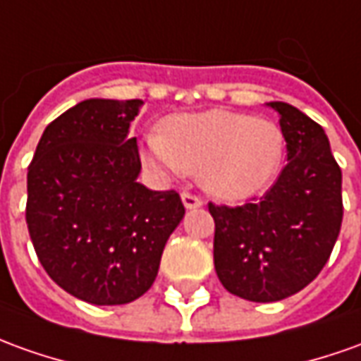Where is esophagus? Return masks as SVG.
Returning <instances> with one entry per match:
<instances>
[{
    "label": "esophagus",
    "instance_id": "obj_1",
    "mask_svg": "<svg viewBox=\"0 0 361 361\" xmlns=\"http://www.w3.org/2000/svg\"><path fill=\"white\" fill-rule=\"evenodd\" d=\"M183 202H185L188 210H192V208H200L202 206V198L192 195V192H183Z\"/></svg>",
    "mask_w": 361,
    "mask_h": 361
}]
</instances>
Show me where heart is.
<instances>
[{
	"label": "heart",
	"instance_id": "1",
	"mask_svg": "<svg viewBox=\"0 0 361 361\" xmlns=\"http://www.w3.org/2000/svg\"><path fill=\"white\" fill-rule=\"evenodd\" d=\"M283 155L277 123L228 109L173 116L145 141V161L153 169L200 175L206 190L222 200H245L265 190Z\"/></svg>",
	"mask_w": 361,
	"mask_h": 361
}]
</instances>
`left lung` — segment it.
I'll return each instance as SVG.
<instances>
[{
	"label": "left lung",
	"instance_id": "8db88e82",
	"mask_svg": "<svg viewBox=\"0 0 361 361\" xmlns=\"http://www.w3.org/2000/svg\"><path fill=\"white\" fill-rule=\"evenodd\" d=\"M269 106L287 141V166L277 183L243 206L208 202L218 279L253 302L287 299L317 279L344 216L342 171L324 129L290 104Z\"/></svg>",
	"mask_w": 361,
	"mask_h": 361
}]
</instances>
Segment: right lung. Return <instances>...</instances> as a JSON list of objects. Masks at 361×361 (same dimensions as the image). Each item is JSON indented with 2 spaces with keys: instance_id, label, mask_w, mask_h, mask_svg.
I'll return each instance as SVG.
<instances>
[{
  "instance_id": "add662e5",
  "label": "right lung",
  "mask_w": 361,
  "mask_h": 361,
  "mask_svg": "<svg viewBox=\"0 0 361 361\" xmlns=\"http://www.w3.org/2000/svg\"><path fill=\"white\" fill-rule=\"evenodd\" d=\"M141 100H84L51 121L27 173V228L59 287L90 305H128L153 285L185 216L176 190L137 183L129 126Z\"/></svg>"
}]
</instances>
